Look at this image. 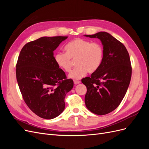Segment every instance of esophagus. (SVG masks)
<instances>
[{"mask_svg": "<svg viewBox=\"0 0 149 149\" xmlns=\"http://www.w3.org/2000/svg\"><path fill=\"white\" fill-rule=\"evenodd\" d=\"M81 82L79 81H78V80H74V84H79Z\"/></svg>", "mask_w": 149, "mask_h": 149, "instance_id": "1", "label": "esophagus"}]
</instances>
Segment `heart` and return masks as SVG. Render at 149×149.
Wrapping results in <instances>:
<instances>
[{
    "label": "heart",
    "instance_id": "b5f03b06",
    "mask_svg": "<svg viewBox=\"0 0 149 149\" xmlns=\"http://www.w3.org/2000/svg\"><path fill=\"white\" fill-rule=\"evenodd\" d=\"M66 53L59 52L55 55L56 63L61 70L70 72L75 60L76 67L69 74L73 79H79L87 73L96 72L102 63L104 49L98 42L83 38H75L68 43L65 47Z\"/></svg>",
    "mask_w": 149,
    "mask_h": 149
}]
</instances>
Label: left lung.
<instances>
[{"instance_id":"obj_1","label":"left lung","mask_w":149,"mask_h":149,"mask_svg":"<svg viewBox=\"0 0 149 149\" xmlns=\"http://www.w3.org/2000/svg\"><path fill=\"white\" fill-rule=\"evenodd\" d=\"M84 36L100 39L104 49L100 68L81 80L87 88L85 104L94 114H107L119 106L127 92L132 75L129 55L123 43L105 31Z\"/></svg>"}]
</instances>
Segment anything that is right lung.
I'll return each instance as SVG.
<instances>
[{"label": "right lung", "instance_id": "obj_1", "mask_svg": "<svg viewBox=\"0 0 149 149\" xmlns=\"http://www.w3.org/2000/svg\"><path fill=\"white\" fill-rule=\"evenodd\" d=\"M68 37H44L25 44L16 65L21 94L30 110L52 119L64 111L65 98L73 81L56 63L53 52Z\"/></svg>", "mask_w": 149, "mask_h": 149}]
</instances>
